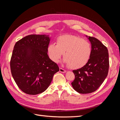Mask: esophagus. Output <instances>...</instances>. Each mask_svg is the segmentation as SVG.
I'll list each match as a JSON object with an SVG mask.
<instances>
[{
	"instance_id": "1",
	"label": "esophagus",
	"mask_w": 120,
	"mask_h": 120,
	"mask_svg": "<svg viewBox=\"0 0 120 120\" xmlns=\"http://www.w3.org/2000/svg\"><path fill=\"white\" fill-rule=\"evenodd\" d=\"M60 71L61 72H66V71L65 70H64V69L60 68Z\"/></svg>"
}]
</instances>
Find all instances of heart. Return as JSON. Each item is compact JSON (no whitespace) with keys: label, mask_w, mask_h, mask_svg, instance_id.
Returning <instances> with one entry per match:
<instances>
[{"label":"heart","mask_w":120,"mask_h":120,"mask_svg":"<svg viewBox=\"0 0 120 120\" xmlns=\"http://www.w3.org/2000/svg\"><path fill=\"white\" fill-rule=\"evenodd\" d=\"M48 50L49 58L56 63L59 62L63 53L64 63L73 69L86 65L92 53L91 45L88 41L72 35L58 38L56 45L50 44Z\"/></svg>","instance_id":"obj_1"}]
</instances>
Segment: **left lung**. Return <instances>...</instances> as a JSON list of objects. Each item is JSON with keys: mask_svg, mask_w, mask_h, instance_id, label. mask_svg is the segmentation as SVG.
I'll list each match as a JSON object with an SVG mask.
<instances>
[{"mask_svg": "<svg viewBox=\"0 0 120 120\" xmlns=\"http://www.w3.org/2000/svg\"><path fill=\"white\" fill-rule=\"evenodd\" d=\"M92 53L88 62L81 68L73 70L75 79L71 82L74 89L81 94L91 93L99 88L108 74V50L99 40L89 37Z\"/></svg>", "mask_w": 120, "mask_h": 120, "instance_id": "1", "label": "left lung"}]
</instances>
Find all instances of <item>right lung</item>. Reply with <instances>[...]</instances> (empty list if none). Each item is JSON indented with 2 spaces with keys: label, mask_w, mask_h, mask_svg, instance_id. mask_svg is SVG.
I'll return each mask as SVG.
<instances>
[{
  "label": "right lung",
  "mask_w": 120,
  "mask_h": 120,
  "mask_svg": "<svg viewBox=\"0 0 120 120\" xmlns=\"http://www.w3.org/2000/svg\"><path fill=\"white\" fill-rule=\"evenodd\" d=\"M49 35L30 34L17 41L10 61L14 81L25 94L35 95L48 89L54 74L60 71L57 64L48 54Z\"/></svg>",
  "instance_id": "1"
}]
</instances>
